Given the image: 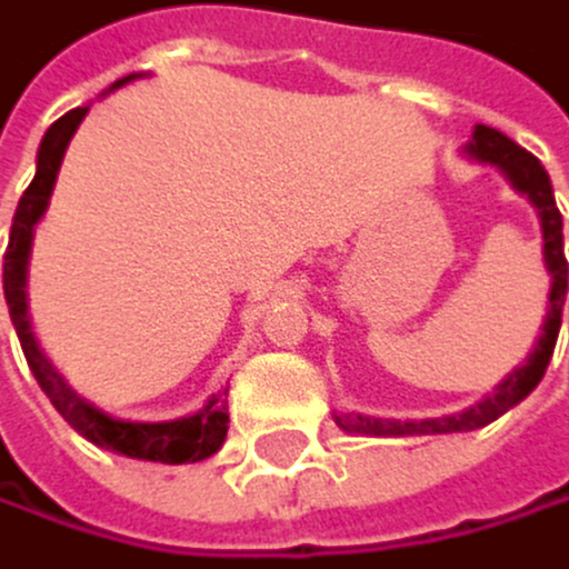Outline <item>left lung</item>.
<instances>
[{
    "mask_svg": "<svg viewBox=\"0 0 569 569\" xmlns=\"http://www.w3.org/2000/svg\"><path fill=\"white\" fill-rule=\"evenodd\" d=\"M468 154L489 161L496 168H503L510 182L528 192V200L539 207L542 214V239H546V267L552 273V291H549V312H546V327L542 338L535 345L531 359L510 372V380L496 387L492 398L482 405H475L461 415H447V419H422V422H401V419H369V415H338V426L348 432H366V436H429V432H468L489 426L492 419H500L503 411H510L517 401H525L528 393L539 387L546 377V366L552 359L556 338H560V323H563V302H567V257H563V214L552 200V186L546 168L539 158L528 154L525 147H517L510 137H503L500 129L489 126H475V140L468 143Z\"/></svg>",
    "mask_w": 569,
    "mask_h": 569,
    "instance_id": "left-lung-1",
    "label": "left lung"
}]
</instances>
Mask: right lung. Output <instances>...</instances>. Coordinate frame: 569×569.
I'll use <instances>...</instances> for the list:
<instances>
[{
  "label": "right lung",
  "instance_id": "obj_1",
  "mask_svg": "<svg viewBox=\"0 0 569 569\" xmlns=\"http://www.w3.org/2000/svg\"><path fill=\"white\" fill-rule=\"evenodd\" d=\"M129 80L133 77H122L111 87H122ZM83 116H87V108H73V111H66L59 122L48 126L41 150H38V171H34V179H30V186L23 189V197L17 203L13 228H9V246H6V257H2V291H6L9 317H13L17 338H20L23 355H27V366L34 369V380L41 383V390L48 393V398H52V405L59 408L62 419L80 436H87L90 443L126 453V458L161 461V465L203 461V458H210V453L221 450L224 436H228V411H224L221 398H214L203 411L189 415V419H176V422H119V419H111V415L98 411L94 405H87L83 398H77V393L62 383L56 366L38 351L34 333H30L27 291H23L30 236H34V224L44 214L56 176H59V164H62V154H66L69 140H73L77 126L83 122Z\"/></svg>",
  "mask_w": 569,
  "mask_h": 569
}]
</instances>
